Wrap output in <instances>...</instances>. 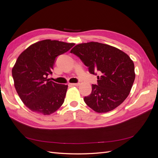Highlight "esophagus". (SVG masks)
<instances>
[{
	"instance_id": "obj_1",
	"label": "esophagus",
	"mask_w": 158,
	"mask_h": 158,
	"mask_svg": "<svg viewBox=\"0 0 158 158\" xmlns=\"http://www.w3.org/2000/svg\"><path fill=\"white\" fill-rule=\"evenodd\" d=\"M71 85H73V86H78V85H80V83H73V84H70Z\"/></svg>"
}]
</instances>
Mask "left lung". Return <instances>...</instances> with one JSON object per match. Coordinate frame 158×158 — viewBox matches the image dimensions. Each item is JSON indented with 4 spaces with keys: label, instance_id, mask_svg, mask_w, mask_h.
Segmentation results:
<instances>
[{
    "label": "left lung",
    "instance_id": "left-lung-1",
    "mask_svg": "<svg viewBox=\"0 0 158 158\" xmlns=\"http://www.w3.org/2000/svg\"><path fill=\"white\" fill-rule=\"evenodd\" d=\"M70 52L88 66L90 74H100L98 84H92V93L84 98L88 107L97 113H107L125 101L135 79V64L127 54L93 41L76 45Z\"/></svg>",
    "mask_w": 158,
    "mask_h": 158
}]
</instances>
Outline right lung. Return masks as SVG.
Wrapping results in <instances>:
<instances>
[{
    "mask_svg": "<svg viewBox=\"0 0 158 158\" xmlns=\"http://www.w3.org/2000/svg\"><path fill=\"white\" fill-rule=\"evenodd\" d=\"M75 44L45 40L35 43L19 55L12 70L14 87L25 106L37 113L51 114L64 101L68 85L47 79L56 57Z\"/></svg>",
    "mask_w": 158,
    "mask_h": 158,
    "instance_id": "1",
    "label": "right lung"
}]
</instances>
